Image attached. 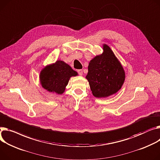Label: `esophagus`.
Listing matches in <instances>:
<instances>
[{
  "mask_svg": "<svg viewBox=\"0 0 160 160\" xmlns=\"http://www.w3.org/2000/svg\"><path fill=\"white\" fill-rule=\"evenodd\" d=\"M77 72H78V73L79 74V75H80V76H82V74H83V71H82V69H79V70H78V71H77Z\"/></svg>",
  "mask_w": 160,
  "mask_h": 160,
  "instance_id": "1",
  "label": "esophagus"
}]
</instances>
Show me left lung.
I'll return each mask as SVG.
<instances>
[{"instance_id": "obj_1", "label": "left lung", "mask_w": 160, "mask_h": 160, "mask_svg": "<svg viewBox=\"0 0 160 160\" xmlns=\"http://www.w3.org/2000/svg\"><path fill=\"white\" fill-rule=\"evenodd\" d=\"M103 50L90 61L86 77L92 95L100 98L116 93L125 79L124 69L110 47L103 44Z\"/></svg>"}]
</instances>
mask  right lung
I'll return each mask as SVG.
<instances>
[{
    "mask_svg": "<svg viewBox=\"0 0 160 160\" xmlns=\"http://www.w3.org/2000/svg\"><path fill=\"white\" fill-rule=\"evenodd\" d=\"M77 75V72L69 64L62 60H57L41 70L39 79L40 85L44 89L62 94L65 92L70 78Z\"/></svg>",
    "mask_w": 160,
    "mask_h": 160,
    "instance_id": "add662e5",
    "label": "right lung"
}]
</instances>
